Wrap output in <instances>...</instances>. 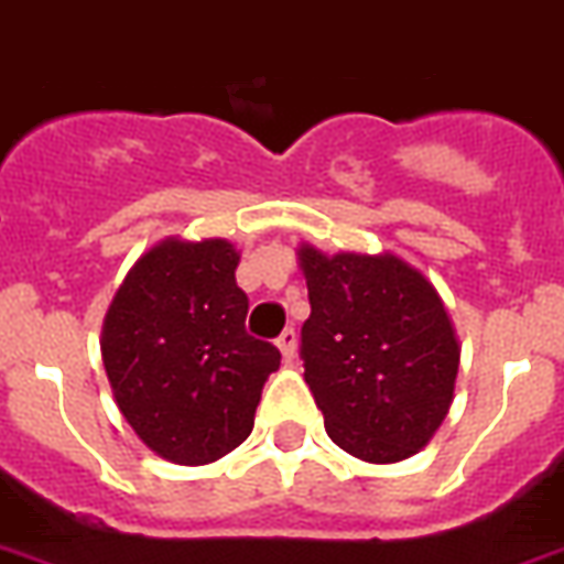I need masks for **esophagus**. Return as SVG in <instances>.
Segmentation results:
<instances>
[{
	"instance_id": "esophagus-1",
	"label": "esophagus",
	"mask_w": 564,
	"mask_h": 564,
	"mask_svg": "<svg viewBox=\"0 0 564 564\" xmlns=\"http://www.w3.org/2000/svg\"><path fill=\"white\" fill-rule=\"evenodd\" d=\"M278 350L283 354V359L292 361L295 359V350H297V336H295V329H283L281 336H278Z\"/></svg>"
}]
</instances>
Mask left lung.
<instances>
[{"mask_svg": "<svg viewBox=\"0 0 564 564\" xmlns=\"http://www.w3.org/2000/svg\"><path fill=\"white\" fill-rule=\"evenodd\" d=\"M313 313L304 379L329 441L368 464L416 455L455 400L460 341L441 292L393 251L297 246Z\"/></svg>", "mask_w": 564, "mask_h": 564, "instance_id": "left-lung-1", "label": "left lung"}]
</instances>
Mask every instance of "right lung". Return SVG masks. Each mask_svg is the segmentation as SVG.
Masks as SVG:
<instances>
[{"mask_svg":"<svg viewBox=\"0 0 564 564\" xmlns=\"http://www.w3.org/2000/svg\"><path fill=\"white\" fill-rule=\"evenodd\" d=\"M240 251L223 237H164L118 286L100 356L139 441L178 466L214 464L254 429L278 347L246 333Z\"/></svg>","mask_w":564,"mask_h":564,"instance_id":"1","label":"right lung"}]
</instances>
